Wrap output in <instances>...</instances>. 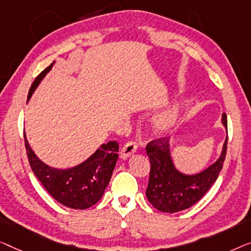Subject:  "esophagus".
Here are the masks:
<instances>
[{"instance_id":"34e87169","label":"esophagus","mask_w":251,"mask_h":251,"mask_svg":"<svg viewBox=\"0 0 251 251\" xmlns=\"http://www.w3.org/2000/svg\"><path fill=\"white\" fill-rule=\"evenodd\" d=\"M137 150V146L135 142H127L124 147L122 148L121 150V158L122 159H127V158H129L132 154H134L136 152Z\"/></svg>"}]
</instances>
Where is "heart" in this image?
Instances as JSON below:
<instances>
[{"label": "heart", "mask_w": 251, "mask_h": 251, "mask_svg": "<svg viewBox=\"0 0 251 251\" xmlns=\"http://www.w3.org/2000/svg\"><path fill=\"white\" fill-rule=\"evenodd\" d=\"M177 121V110L176 108H168L158 116L154 121V126L160 132H166L173 128Z\"/></svg>", "instance_id": "1"}]
</instances>
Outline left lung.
Segmentation results:
<instances>
[{"label": "left lung", "instance_id": "1", "mask_svg": "<svg viewBox=\"0 0 251 251\" xmlns=\"http://www.w3.org/2000/svg\"><path fill=\"white\" fill-rule=\"evenodd\" d=\"M222 124L226 130V139L218 159L203 171L185 174L178 171L172 157L169 139H160L147 146L151 162L147 198L156 209L164 213H177L188 209L204 196L216 181L225 159L227 148V119L222 115Z\"/></svg>", "mask_w": 251, "mask_h": 251}]
</instances>
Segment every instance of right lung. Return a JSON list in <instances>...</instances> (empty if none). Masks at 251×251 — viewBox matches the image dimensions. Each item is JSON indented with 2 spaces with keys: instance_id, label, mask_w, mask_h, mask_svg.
<instances>
[{
  "instance_id": "right-lung-1",
  "label": "right lung",
  "mask_w": 251,
  "mask_h": 251,
  "mask_svg": "<svg viewBox=\"0 0 251 251\" xmlns=\"http://www.w3.org/2000/svg\"><path fill=\"white\" fill-rule=\"evenodd\" d=\"M53 65L54 61L35 79L28 93L27 102ZM25 146L31 171L42 185L58 202L73 209H87L101 199L110 182L119 149L116 141H109L101 144L94 153L80 164L68 168H55L45 164L35 154L26 134Z\"/></svg>"
}]
</instances>
